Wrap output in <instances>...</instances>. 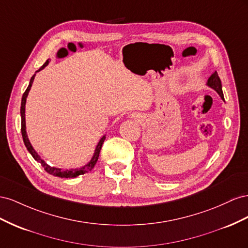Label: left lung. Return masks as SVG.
Returning a JSON list of instances; mask_svg holds the SVG:
<instances>
[{
	"mask_svg": "<svg viewBox=\"0 0 248 248\" xmlns=\"http://www.w3.org/2000/svg\"><path fill=\"white\" fill-rule=\"evenodd\" d=\"M208 86H210L211 88H213L216 93L220 95V97L222 100H224L223 97V93H222V86H221V81L220 78H219L217 72H215L214 74H212L211 77L208 79Z\"/></svg>",
	"mask_w": 248,
	"mask_h": 248,
	"instance_id": "left-lung-1",
	"label": "left lung"
}]
</instances>
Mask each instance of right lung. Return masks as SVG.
I'll use <instances>...</instances> for the list:
<instances>
[{"label": "right lung", "mask_w": 248, "mask_h": 248, "mask_svg": "<svg viewBox=\"0 0 248 248\" xmlns=\"http://www.w3.org/2000/svg\"><path fill=\"white\" fill-rule=\"evenodd\" d=\"M48 64V60L46 61V63L44 65H42L37 72H39V70H41L42 68H45L46 65ZM36 72V73H37ZM33 80H34V76L31 78L30 80V83H29V86H28V88L26 89V91L23 94V97H22V106H20V116H22V129H20V131H22V136H23V140H24V143L27 147V150L29 151V153L32 155V157L35 159V161H37L38 163L41 164V166L44 167L45 170L52 174L54 176H59V178H66V179H72V178H76V176L78 175H81V174H84L85 172H88L90 170H93V168L94 167V165L96 164L97 162V159H98V155H100V152H101V148H102V145L104 143V141L106 139V136H103L102 139L100 140V142H98V144L96 145V148H95V152H94V155L93 159H91V161L89 162L88 164L85 165L84 167L80 168V169H69V170H62L61 168H56V167H52L47 165L46 162L42 160L38 154L34 151V148L32 147L31 143L29 139H28V135H27V132H26V119H25V106H26V100H27V96H28V93H29V91L31 89V86H32V83H33Z\"/></svg>", "instance_id": "add662e5"}]
</instances>
